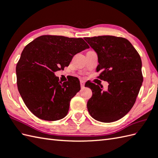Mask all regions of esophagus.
I'll return each instance as SVG.
<instances>
[{
    "instance_id": "esophagus-1",
    "label": "esophagus",
    "mask_w": 158,
    "mask_h": 158,
    "mask_svg": "<svg viewBox=\"0 0 158 158\" xmlns=\"http://www.w3.org/2000/svg\"><path fill=\"white\" fill-rule=\"evenodd\" d=\"M80 85H81V87L82 88H84V86H85V82L83 81H80Z\"/></svg>"
}]
</instances>
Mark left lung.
Masks as SVG:
<instances>
[{"mask_svg":"<svg viewBox=\"0 0 158 158\" xmlns=\"http://www.w3.org/2000/svg\"><path fill=\"white\" fill-rule=\"evenodd\" d=\"M84 39L98 54V78L109 83L106 91L93 83L87 85L92 91L88 110L99 122H115L125 116L136 102L143 81L141 59L125 38L106 35Z\"/></svg>","mask_w":158,"mask_h":158,"instance_id":"obj_1","label":"left lung"}]
</instances>
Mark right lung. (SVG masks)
<instances>
[{
    "label": "right lung",
    "mask_w": 158,
    "mask_h": 158,
    "mask_svg": "<svg viewBox=\"0 0 158 158\" xmlns=\"http://www.w3.org/2000/svg\"><path fill=\"white\" fill-rule=\"evenodd\" d=\"M89 48L81 38L56 35L39 36L25 47L16 66L17 85L23 102L36 117L56 121L67 115L70 100L81 89L79 80L73 77L62 83L54 73Z\"/></svg>",
    "instance_id": "add662e5"
}]
</instances>
